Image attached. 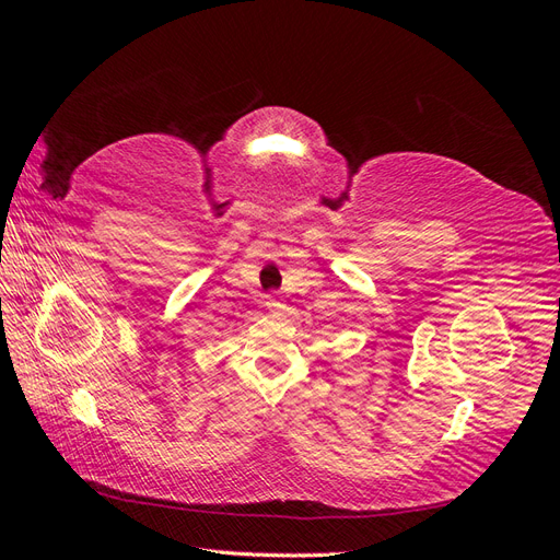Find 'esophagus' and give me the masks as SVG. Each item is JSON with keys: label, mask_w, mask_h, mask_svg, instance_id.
<instances>
[{"label": "esophagus", "mask_w": 560, "mask_h": 560, "mask_svg": "<svg viewBox=\"0 0 560 560\" xmlns=\"http://www.w3.org/2000/svg\"><path fill=\"white\" fill-rule=\"evenodd\" d=\"M264 306H266L268 311L280 313V311H282V306H284V303H282L278 296H266V299H264Z\"/></svg>", "instance_id": "obj_1"}]
</instances>
